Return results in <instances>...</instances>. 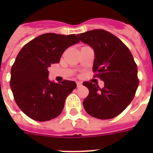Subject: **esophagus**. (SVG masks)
<instances>
[{
	"mask_svg": "<svg viewBox=\"0 0 153 153\" xmlns=\"http://www.w3.org/2000/svg\"><path fill=\"white\" fill-rule=\"evenodd\" d=\"M76 84H77V87H80V86H82V83L81 82H77Z\"/></svg>",
	"mask_w": 153,
	"mask_h": 153,
	"instance_id": "34e87169",
	"label": "esophagus"
}]
</instances>
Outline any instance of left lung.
I'll return each instance as SVG.
<instances>
[{"label":"left lung","mask_w":153,"mask_h":153,"mask_svg":"<svg viewBox=\"0 0 153 153\" xmlns=\"http://www.w3.org/2000/svg\"><path fill=\"white\" fill-rule=\"evenodd\" d=\"M78 37L94 49V77L105 83L102 89L91 82L82 83L89 90L82 103L84 109L91 116L102 120L118 116L133 101L139 85L133 55L121 39L105 30L88 31Z\"/></svg>","instance_id":"1"}]
</instances>
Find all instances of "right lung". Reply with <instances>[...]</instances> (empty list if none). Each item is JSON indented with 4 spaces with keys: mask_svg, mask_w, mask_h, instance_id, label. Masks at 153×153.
Instances as JSON below:
<instances>
[{
    "mask_svg": "<svg viewBox=\"0 0 153 153\" xmlns=\"http://www.w3.org/2000/svg\"><path fill=\"white\" fill-rule=\"evenodd\" d=\"M79 42L74 34L46 33L20 51L11 69L10 87L16 103L30 118L46 121L62 113L66 98L77 85L68 80L51 82L48 67L59 62L65 50Z\"/></svg>",
    "mask_w": 153,
    "mask_h": 153,
    "instance_id": "obj_1",
    "label": "right lung"
}]
</instances>
